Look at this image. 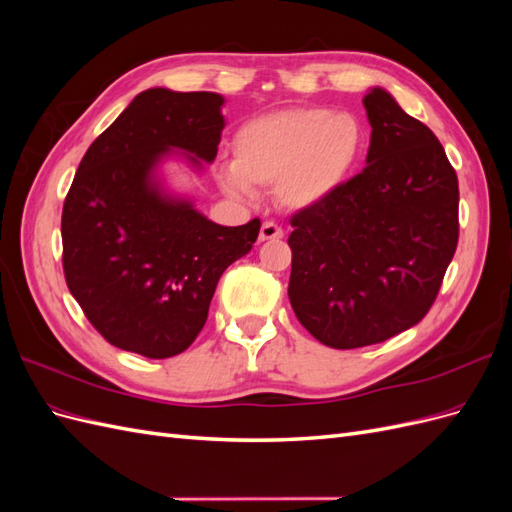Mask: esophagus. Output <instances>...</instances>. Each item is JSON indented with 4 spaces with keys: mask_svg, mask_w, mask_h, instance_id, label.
Masks as SVG:
<instances>
[{
    "mask_svg": "<svg viewBox=\"0 0 512 512\" xmlns=\"http://www.w3.org/2000/svg\"><path fill=\"white\" fill-rule=\"evenodd\" d=\"M282 237H284V230L277 224L265 222L260 226V235H258L260 241H273V239H282Z\"/></svg>",
    "mask_w": 512,
    "mask_h": 512,
    "instance_id": "obj_1",
    "label": "esophagus"
}]
</instances>
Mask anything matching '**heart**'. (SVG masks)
I'll return each instance as SVG.
<instances>
[{
    "instance_id": "b5f03b06",
    "label": "heart",
    "mask_w": 512,
    "mask_h": 512,
    "mask_svg": "<svg viewBox=\"0 0 512 512\" xmlns=\"http://www.w3.org/2000/svg\"><path fill=\"white\" fill-rule=\"evenodd\" d=\"M367 145L363 123L331 108H290L260 115L232 136V160L218 168L220 188L254 198L275 185V200L288 211H307L339 192L359 166Z\"/></svg>"
}]
</instances>
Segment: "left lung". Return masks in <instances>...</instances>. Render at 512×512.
<instances>
[{
    "instance_id": "left-lung-1",
    "label": "left lung",
    "mask_w": 512,
    "mask_h": 512,
    "mask_svg": "<svg viewBox=\"0 0 512 512\" xmlns=\"http://www.w3.org/2000/svg\"><path fill=\"white\" fill-rule=\"evenodd\" d=\"M363 104L367 166L327 203L294 213L288 237L294 314L339 350L421 322L459 239V183L436 134L382 87Z\"/></svg>"
}]
</instances>
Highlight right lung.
<instances>
[{"instance_id": "right-lung-1", "label": "right lung", "mask_w": 512, "mask_h": 512, "mask_svg": "<svg viewBox=\"0 0 512 512\" xmlns=\"http://www.w3.org/2000/svg\"><path fill=\"white\" fill-rule=\"evenodd\" d=\"M224 98L153 87L83 156L61 213L64 273L96 331L121 350L168 359L205 327L222 273L252 250L260 220L220 226L160 177L168 158L200 173L218 156Z\"/></svg>"}]
</instances>
